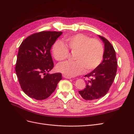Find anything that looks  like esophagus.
I'll use <instances>...</instances> for the list:
<instances>
[{"instance_id":"obj_1","label":"esophagus","mask_w":134,"mask_h":134,"mask_svg":"<svg viewBox=\"0 0 134 134\" xmlns=\"http://www.w3.org/2000/svg\"><path fill=\"white\" fill-rule=\"evenodd\" d=\"M63 77H64V78H66V79H71L72 78V77L67 76L65 75H63Z\"/></svg>"}]
</instances>
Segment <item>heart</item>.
Here are the masks:
<instances>
[{
  "label": "heart",
  "mask_w": 134,
  "mask_h": 134,
  "mask_svg": "<svg viewBox=\"0 0 134 134\" xmlns=\"http://www.w3.org/2000/svg\"><path fill=\"white\" fill-rule=\"evenodd\" d=\"M62 41H56L52 51L54 58L58 62L66 60L69 54L68 48L75 53L74 62H65L57 66V70L67 76L72 77L84 71H91L98 67L102 62L104 55L102 44L96 39H92L83 34H77L64 38Z\"/></svg>",
  "instance_id": "1"
}]
</instances>
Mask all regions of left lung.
<instances>
[{
    "instance_id": "obj_1",
    "label": "left lung",
    "mask_w": 134,
    "mask_h": 134,
    "mask_svg": "<svg viewBox=\"0 0 134 134\" xmlns=\"http://www.w3.org/2000/svg\"><path fill=\"white\" fill-rule=\"evenodd\" d=\"M98 37L104 45L103 61L98 67L85 75L91 79L86 82V88L79 91L82 98L88 100L99 99L107 94L117 71V62L114 48L107 39L99 35Z\"/></svg>"
}]
</instances>
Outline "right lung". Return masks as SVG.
Here are the masks:
<instances>
[{
	"label": "right lung",
	"mask_w": 134,
	"mask_h": 134,
	"mask_svg": "<svg viewBox=\"0 0 134 134\" xmlns=\"http://www.w3.org/2000/svg\"><path fill=\"white\" fill-rule=\"evenodd\" d=\"M62 34V32H40L28 36L19 47L16 74L22 90L32 98L46 99L62 79L60 72L49 73L54 67L50 50Z\"/></svg>",
	"instance_id": "right-lung-1"
}]
</instances>
